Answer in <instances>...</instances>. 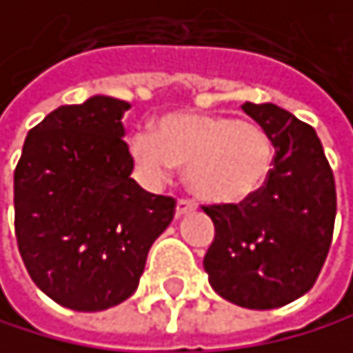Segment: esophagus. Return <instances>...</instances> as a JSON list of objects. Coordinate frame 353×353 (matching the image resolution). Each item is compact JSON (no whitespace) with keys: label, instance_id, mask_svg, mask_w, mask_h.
<instances>
[{"label":"esophagus","instance_id":"1","mask_svg":"<svg viewBox=\"0 0 353 353\" xmlns=\"http://www.w3.org/2000/svg\"><path fill=\"white\" fill-rule=\"evenodd\" d=\"M196 209V203L190 198H179L176 203V215H185V213H192Z\"/></svg>","mask_w":353,"mask_h":353}]
</instances>
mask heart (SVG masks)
Masks as SVG:
<instances>
[{
    "label": "heart",
    "instance_id": "obj_1",
    "mask_svg": "<svg viewBox=\"0 0 353 353\" xmlns=\"http://www.w3.org/2000/svg\"><path fill=\"white\" fill-rule=\"evenodd\" d=\"M131 157L148 181H161L172 168L188 170L190 188L211 203H241L268 183L274 146L256 125L228 116H172L159 135L138 131Z\"/></svg>",
    "mask_w": 353,
    "mask_h": 353
}]
</instances>
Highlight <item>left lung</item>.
Masks as SVG:
<instances>
[{"label":"left lung","mask_w":353,"mask_h":353,"mask_svg":"<svg viewBox=\"0 0 353 353\" xmlns=\"http://www.w3.org/2000/svg\"><path fill=\"white\" fill-rule=\"evenodd\" d=\"M241 110L272 140L274 168L239 205L203 207L215 226L203 265L224 300L268 310L313 289L332 243L336 188L313 127L274 103Z\"/></svg>","instance_id":"1"}]
</instances>
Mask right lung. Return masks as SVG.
<instances>
[{"label": "right lung", "instance_id": "right-lung-1", "mask_svg": "<svg viewBox=\"0 0 353 353\" xmlns=\"http://www.w3.org/2000/svg\"><path fill=\"white\" fill-rule=\"evenodd\" d=\"M127 101L92 97L30 129L14 168V235L36 287L60 306L94 313L138 289L176 200L131 179Z\"/></svg>", "mask_w": 353, "mask_h": 353}]
</instances>
